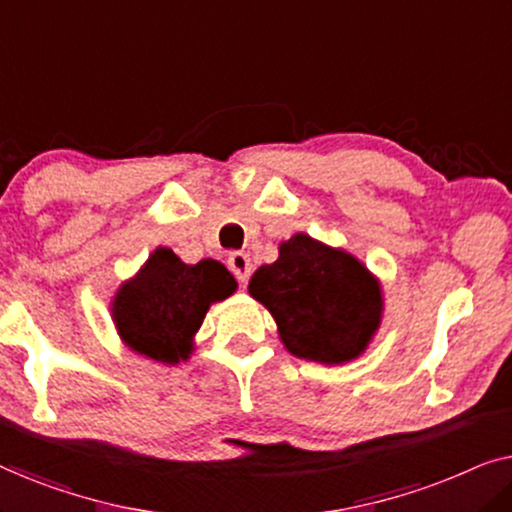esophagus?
<instances>
[{"label": "esophagus", "instance_id": "esophagus-1", "mask_svg": "<svg viewBox=\"0 0 512 512\" xmlns=\"http://www.w3.org/2000/svg\"><path fill=\"white\" fill-rule=\"evenodd\" d=\"M228 268L233 275L237 277V282L244 284L251 275V261L247 254H242V251H235V254L228 256Z\"/></svg>", "mask_w": 512, "mask_h": 512}]
</instances>
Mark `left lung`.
Returning <instances> with one entry per match:
<instances>
[{
  "mask_svg": "<svg viewBox=\"0 0 512 512\" xmlns=\"http://www.w3.org/2000/svg\"><path fill=\"white\" fill-rule=\"evenodd\" d=\"M249 293L275 317L293 356L326 366L366 352L382 321L377 277L359 258L303 233L279 244V258L254 272Z\"/></svg>",
  "mask_w": 512,
  "mask_h": 512,
  "instance_id": "1",
  "label": "left lung"
}]
</instances>
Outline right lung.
I'll use <instances>...</instances> for the list:
<instances>
[{
    "mask_svg": "<svg viewBox=\"0 0 512 512\" xmlns=\"http://www.w3.org/2000/svg\"><path fill=\"white\" fill-rule=\"evenodd\" d=\"M235 289L237 282L219 261L186 265L172 249L160 247L121 284L111 314L125 345L172 366L191 356L193 335L209 305L233 296Z\"/></svg>",
    "mask_w": 512,
    "mask_h": 512,
    "instance_id": "obj_1",
    "label": "right lung"
}]
</instances>
